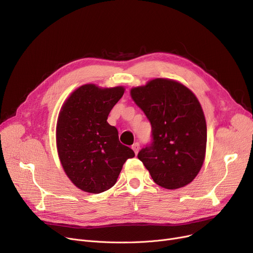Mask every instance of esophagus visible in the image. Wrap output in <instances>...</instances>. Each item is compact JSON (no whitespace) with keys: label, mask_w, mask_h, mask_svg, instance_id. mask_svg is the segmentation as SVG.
Wrapping results in <instances>:
<instances>
[{"label":"esophagus","mask_w":253,"mask_h":253,"mask_svg":"<svg viewBox=\"0 0 253 253\" xmlns=\"http://www.w3.org/2000/svg\"><path fill=\"white\" fill-rule=\"evenodd\" d=\"M132 148H133V150L135 151V154L137 155V154H138V151H139V149H140V144H139L138 142H136V143H134V144L132 145Z\"/></svg>","instance_id":"1"}]
</instances>
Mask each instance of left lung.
<instances>
[{
	"mask_svg": "<svg viewBox=\"0 0 253 253\" xmlns=\"http://www.w3.org/2000/svg\"><path fill=\"white\" fill-rule=\"evenodd\" d=\"M151 125V143L138 159L161 187L174 190L190 184L204 164L207 124L195 94L169 79H155L130 90Z\"/></svg>",
	"mask_w": 253,
	"mask_h": 253,
	"instance_id": "left-lung-1",
	"label": "left lung"
}]
</instances>
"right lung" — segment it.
<instances>
[{
	"instance_id": "add662e5",
	"label": "right lung",
	"mask_w": 253,
	"mask_h": 253,
	"mask_svg": "<svg viewBox=\"0 0 253 253\" xmlns=\"http://www.w3.org/2000/svg\"><path fill=\"white\" fill-rule=\"evenodd\" d=\"M125 93L124 87H79L59 113L56 139L60 162L81 190L98 194L112 188L126 161L135 157L119 142L115 126L107 123L110 111Z\"/></svg>"
}]
</instances>
